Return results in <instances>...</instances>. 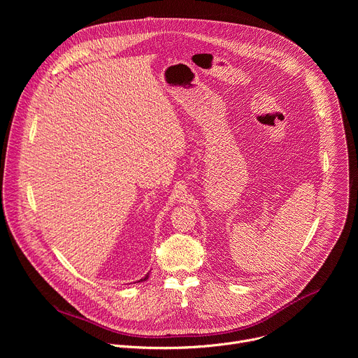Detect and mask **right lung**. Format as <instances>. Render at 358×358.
Returning a JSON list of instances; mask_svg holds the SVG:
<instances>
[{
	"mask_svg": "<svg viewBox=\"0 0 358 358\" xmlns=\"http://www.w3.org/2000/svg\"><path fill=\"white\" fill-rule=\"evenodd\" d=\"M147 278H148V275H145V278H143V279H141V280H138V282H143V280H145Z\"/></svg>",
	"mask_w": 358,
	"mask_h": 358,
	"instance_id": "obj_1",
	"label": "right lung"
}]
</instances>
